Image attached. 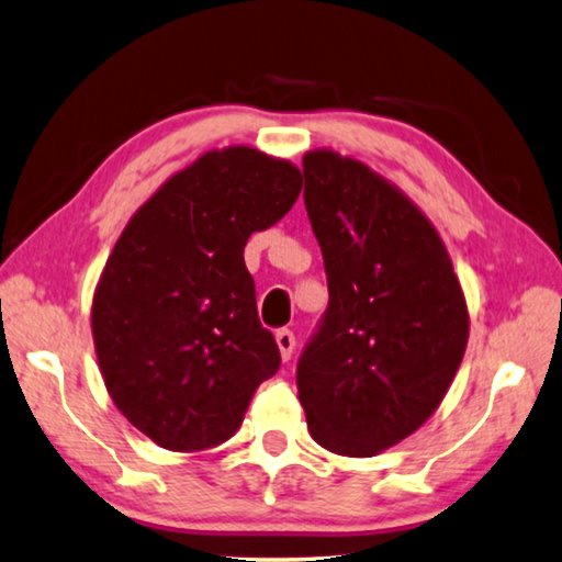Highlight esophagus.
Masks as SVG:
<instances>
[{"label":"esophagus","instance_id":"34e87169","mask_svg":"<svg viewBox=\"0 0 562 562\" xmlns=\"http://www.w3.org/2000/svg\"><path fill=\"white\" fill-rule=\"evenodd\" d=\"M274 340H278L282 361H290L292 350H295V333L288 330V328H280L278 333H274Z\"/></svg>","mask_w":562,"mask_h":562}]
</instances>
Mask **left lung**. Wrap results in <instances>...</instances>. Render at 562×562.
<instances>
[{
    "mask_svg": "<svg viewBox=\"0 0 562 562\" xmlns=\"http://www.w3.org/2000/svg\"><path fill=\"white\" fill-rule=\"evenodd\" d=\"M303 173L330 300L297 393L321 447L373 457L437 412L464 358L467 303L437 229L396 187L335 150H310Z\"/></svg>",
    "mask_w": 562,
    "mask_h": 562,
    "instance_id": "1",
    "label": "left lung"
}]
</instances>
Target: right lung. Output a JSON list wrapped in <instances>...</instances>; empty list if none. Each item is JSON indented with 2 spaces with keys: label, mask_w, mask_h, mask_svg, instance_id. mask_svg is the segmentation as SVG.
Returning a JSON list of instances; mask_svg holds the SVG:
<instances>
[{
  "label": "right lung",
  "mask_w": 562,
  "mask_h": 562,
  "mask_svg": "<svg viewBox=\"0 0 562 562\" xmlns=\"http://www.w3.org/2000/svg\"><path fill=\"white\" fill-rule=\"evenodd\" d=\"M303 189L290 161L209 150L133 214L93 297V340L121 414L171 451L239 429L280 348L257 317L245 265L252 232L278 224Z\"/></svg>",
  "instance_id": "right-lung-1"
}]
</instances>
